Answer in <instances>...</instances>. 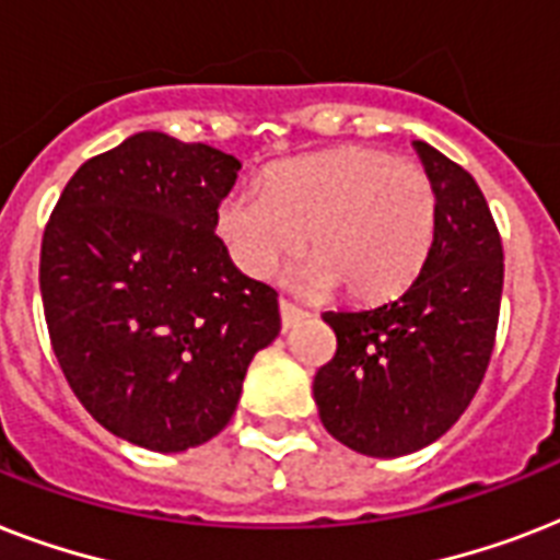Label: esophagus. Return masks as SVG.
<instances>
[{
    "label": "esophagus",
    "instance_id": "esophagus-1",
    "mask_svg": "<svg viewBox=\"0 0 560 560\" xmlns=\"http://www.w3.org/2000/svg\"><path fill=\"white\" fill-rule=\"evenodd\" d=\"M279 314H281V328L288 331V328H293V325H299L302 319H305L307 311H305V307L293 305V302H288V299H281Z\"/></svg>",
    "mask_w": 560,
    "mask_h": 560
}]
</instances>
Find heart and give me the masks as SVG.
I'll return each mask as SVG.
<instances>
[{
	"label": "heart",
	"instance_id": "1",
	"mask_svg": "<svg viewBox=\"0 0 560 560\" xmlns=\"http://www.w3.org/2000/svg\"><path fill=\"white\" fill-rule=\"evenodd\" d=\"M229 258L267 279L311 241V290L340 284L354 302L389 299L416 279L435 232V188L416 162L337 148L281 162L264 188L229 191L214 214Z\"/></svg>",
	"mask_w": 560,
	"mask_h": 560
}]
</instances>
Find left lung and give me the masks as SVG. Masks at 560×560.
Here are the masks:
<instances>
[{"label":"left lung","instance_id":"obj_1","mask_svg":"<svg viewBox=\"0 0 560 560\" xmlns=\"http://www.w3.org/2000/svg\"><path fill=\"white\" fill-rule=\"evenodd\" d=\"M435 188L433 246L404 296L328 311L337 351L314 377L325 430L351 451L395 459L451 430L494 351L503 241L477 179L416 142Z\"/></svg>","mask_w":560,"mask_h":560}]
</instances>
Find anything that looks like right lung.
<instances>
[{
	"label": "right lung",
	"mask_w": 560,
	"mask_h": 560,
	"mask_svg": "<svg viewBox=\"0 0 560 560\" xmlns=\"http://www.w3.org/2000/svg\"><path fill=\"white\" fill-rule=\"evenodd\" d=\"M237 171L209 144L136 133L74 171L43 232L39 293L66 383L148 451L214 439L281 328L279 293L214 232Z\"/></svg>",
	"instance_id": "obj_1"
}]
</instances>
